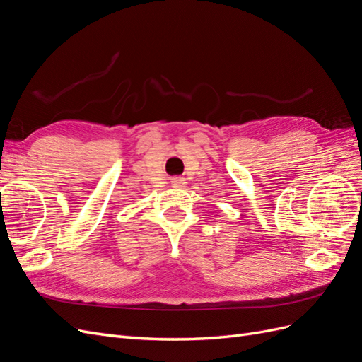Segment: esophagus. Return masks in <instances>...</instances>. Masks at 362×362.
I'll return each instance as SVG.
<instances>
[{"instance_id": "obj_1", "label": "esophagus", "mask_w": 362, "mask_h": 362, "mask_svg": "<svg viewBox=\"0 0 362 362\" xmlns=\"http://www.w3.org/2000/svg\"><path fill=\"white\" fill-rule=\"evenodd\" d=\"M172 187H175V189L185 187V180L184 178H173L172 180Z\"/></svg>"}]
</instances>
